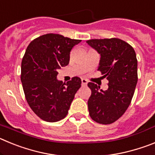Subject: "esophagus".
Returning <instances> with one entry per match:
<instances>
[{"mask_svg":"<svg viewBox=\"0 0 155 155\" xmlns=\"http://www.w3.org/2000/svg\"><path fill=\"white\" fill-rule=\"evenodd\" d=\"M87 80H86V79H84V78H82L81 79V84H82V86H86V85H87Z\"/></svg>","mask_w":155,"mask_h":155,"instance_id":"obj_1","label":"esophagus"}]
</instances>
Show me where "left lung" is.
Returning <instances> with one entry per match:
<instances>
[{"label": "left lung", "instance_id": "8db88e82", "mask_svg": "<svg viewBox=\"0 0 155 155\" xmlns=\"http://www.w3.org/2000/svg\"><path fill=\"white\" fill-rule=\"evenodd\" d=\"M87 43L101 56L98 71L109 81L105 91L92 82L87 84L91 90L87 101L89 115L98 124H113L124 114L134 96L138 79L136 53L117 38L90 39Z\"/></svg>", "mask_w": 155, "mask_h": 155}]
</instances>
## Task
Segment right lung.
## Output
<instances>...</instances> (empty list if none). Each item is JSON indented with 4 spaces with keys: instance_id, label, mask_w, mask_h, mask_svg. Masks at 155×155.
Returning <instances> with one entry per match:
<instances>
[{
    "instance_id": "obj_1",
    "label": "right lung",
    "mask_w": 155,
    "mask_h": 155,
    "mask_svg": "<svg viewBox=\"0 0 155 155\" xmlns=\"http://www.w3.org/2000/svg\"><path fill=\"white\" fill-rule=\"evenodd\" d=\"M81 41L49 33L31 41L25 50L21 68L23 90L31 110L44 121L63 120L81 86L78 77L67 83L57 78V70L69 64L72 48Z\"/></svg>"
}]
</instances>
